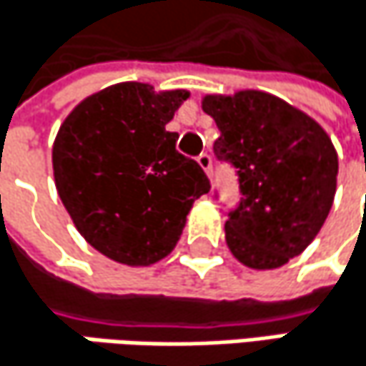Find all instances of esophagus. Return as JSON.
Returning <instances> with one entry per match:
<instances>
[{
    "label": "esophagus",
    "mask_w": 366,
    "mask_h": 366,
    "mask_svg": "<svg viewBox=\"0 0 366 366\" xmlns=\"http://www.w3.org/2000/svg\"><path fill=\"white\" fill-rule=\"evenodd\" d=\"M198 164H200V168L206 172V177L210 179L212 177V158H210V154H200L198 156Z\"/></svg>",
    "instance_id": "esophagus-1"
}]
</instances>
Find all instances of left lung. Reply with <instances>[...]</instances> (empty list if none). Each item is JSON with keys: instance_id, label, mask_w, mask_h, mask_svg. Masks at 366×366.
I'll return each instance as SVG.
<instances>
[{"instance_id": "left-lung-1", "label": "left lung", "mask_w": 366, "mask_h": 366, "mask_svg": "<svg viewBox=\"0 0 366 366\" xmlns=\"http://www.w3.org/2000/svg\"><path fill=\"white\" fill-rule=\"evenodd\" d=\"M202 109L221 130L219 160L238 168L240 204L225 221L232 254L252 269H274L307 249L337 189V152L325 128L287 101L240 90L206 94Z\"/></svg>"}]
</instances>
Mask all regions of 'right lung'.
Masks as SVG:
<instances>
[{
  "label": "right lung",
  "mask_w": 366,
  "mask_h": 366,
  "mask_svg": "<svg viewBox=\"0 0 366 366\" xmlns=\"http://www.w3.org/2000/svg\"><path fill=\"white\" fill-rule=\"evenodd\" d=\"M189 99L122 81L84 99L52 147L56 192L84 240L124 265H152L181 238L196 198L210 183L177 152L166 124Z\"/></svg>",
  "instance_id": "obj_1"
}]
</instances>
